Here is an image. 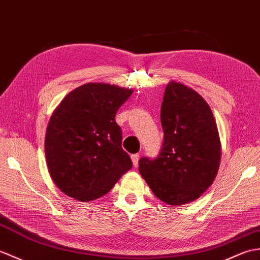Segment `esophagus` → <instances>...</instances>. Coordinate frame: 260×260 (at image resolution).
<instances>
[{
    "mask_svg": "<svg viewBox=\"0 0 260 260\" xmlns=\"http://www.w3.org/2000/svg\"><path fill=\"white\" fill-rule=\"evenodd\" d=\"M131 157H132V161H133V164H134V166H137L138 159H140V155H138V154H133Z\"/></svg>",
    "mask_w": 260,
    "mask_h": 260,
    "instance_id": "obj_1",
    "label": "esophagus"
}]
</instances>
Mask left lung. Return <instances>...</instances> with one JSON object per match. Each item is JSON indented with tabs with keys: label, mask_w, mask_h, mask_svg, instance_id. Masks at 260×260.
Listing matches in <instances>:
<instances>
[{
	"label": "left lung",
	"mask_w": 260,
	"mask_h": 260,
	"mask_svg": "<svg viewBox=\"0 0 260 260\" xmlns=\"http://www.w3.org/2000/svg\"><path fill=\"white\" fill-rule=\"evenodd\" d=\"M164 141L157 157H142L140 173L155 196L168 205L195 201L213 184L220 141L213 112L194 89L171 82L160 108Z\"/></svg>",
	"instance_id": "left-lung-1"
}]
</instances>
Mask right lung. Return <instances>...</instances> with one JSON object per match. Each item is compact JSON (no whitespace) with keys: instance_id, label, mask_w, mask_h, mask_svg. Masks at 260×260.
I'll list each match as a JSON object with an SVG mask.
<instances>
[{"instance_id":"add662e5","label":"right lung","mask_w":260,"mask_h":260,"mask_svg":"<svg viewBox=\"0 0 260 260\" xmlns=\"http://www.w3.org/2000/svg\"><path fill=\"white\" fill-rule=\"evenodd\" d=\"M132 94L128 88L88 83L71 92L53 113L45 157L52 179L65 195L93 201L132 168L115 122L118 108Z\"/></svg>"}]
</instances>
